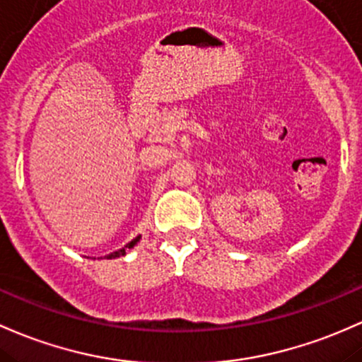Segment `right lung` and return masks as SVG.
I'll return each instance as SVG.
<instances>
[{
	"mask_svg": "<svg viewBox=\"0 0 362 362\" xmlns=\"http://www.w3.org/2000/svg\"><path fill=\"white\" fill-rule=\"evenodd\" d=\"M139 240H141V235H139V237H136V239H134L132 242H129V244H127V245H125V247L118 249V251L111 252V254H108V256H105V257H106V259H115V257H122V256H125V254H127V249H132V247H134V245H136Z\"/></svg>",
	"mask_w": 362,
	"mask_h": 362,
	"instance_id": "right-lung-1",
	"label": "right lung"
}]
</instances>
